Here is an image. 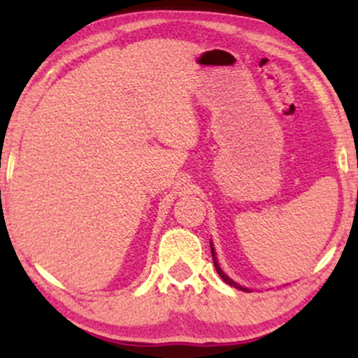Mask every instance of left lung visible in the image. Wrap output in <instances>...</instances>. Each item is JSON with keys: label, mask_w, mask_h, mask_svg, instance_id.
<instances>
[{"label": "left lung", "mask_w": 358, "mask_h": 358, "mask_svg": "<svg viewBox=\"0 0 358 358\" xmlns=\"http://www.w3.org/2000/svg\"><path fill=\"white\" fill-rule=\"evenodd\" d=\"M210 249H212L213 266H215V269H217V273H219V276H220L222 279H224V281H225V282H227V285H231V286H234V287H237V289H242V291H249V289H248V287H242V286H239V285H237V282H234L231 278H227V276H225V274H224V271H222V269L219 268V264H217V259H215V252H213V248H212V245H210Z\"/></svg>", "instance_id": "left-lung-1"}]
</instances>
